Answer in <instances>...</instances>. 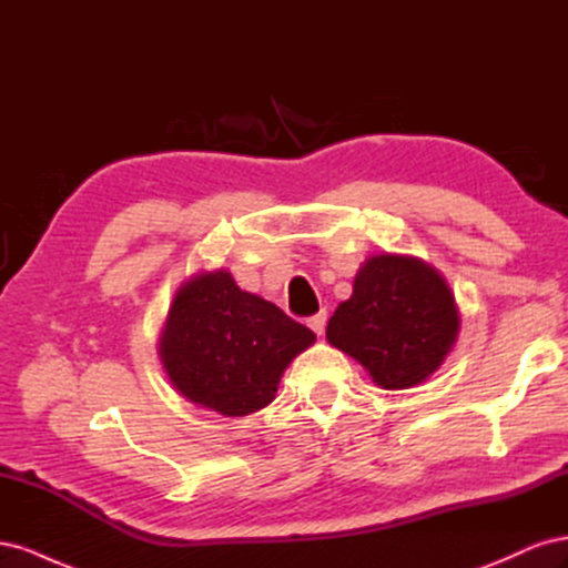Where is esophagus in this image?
<instances>
[{
	"label": "esophagus",
	"mask_w": 568,
	"mask_h": 568,
	"mask_svg": "<svg viewBox=\"0 0 568 568\" xmlns=\"http://www.w3.org/2000/svg\"><path fill=\"white\" fill-rule=\"evenodd\" d=\"M307 326H311V329H313L317 336H322V334H324V326H326V313L320 311L317 315H313L311 320H307Z\"/></svg>",
	"instance_id": "1"
}]
</instances>
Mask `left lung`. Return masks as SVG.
Masks as SVG:
<instances>
[{"mask_svg": "<svg viewBox=\"0 0 568 568\" xmlns=\"http://www.w3.org/2000/svg\"><path fill=\"white\" fill-rule=\"evenodd\" d=\"M455 298L440 274L417 257L374 255L357 272L353 296L326 326V338L388 388L434 374L457 338Z\"/></svg>", "mask_w": 568, "mask_h": 568, "instance_id": "left-lung-1", "label": "left lung"}]
</instances>
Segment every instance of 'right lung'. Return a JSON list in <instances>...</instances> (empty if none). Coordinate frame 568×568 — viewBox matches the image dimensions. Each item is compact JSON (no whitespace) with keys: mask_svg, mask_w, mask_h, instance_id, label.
<instances>
[{"mask_svg":"<svg viewBox=\"0 0 568 568\" xmlns=\"http://www.w3.org/2000/svg\"><path fill=\"white\" fill-rule=\"evenodd\" d=\"M313 341L307 326L217 270L180 288L161 359L186 400L244 417L272 403L282 372Z\"/></svg>","mask_w":568,"mask_h":568,"instance_id":"right-lung-1","label":"right lung"}]
</instances>
